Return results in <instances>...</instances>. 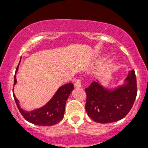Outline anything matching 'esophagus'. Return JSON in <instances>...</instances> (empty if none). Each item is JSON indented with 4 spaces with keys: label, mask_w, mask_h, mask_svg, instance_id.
<instances>
[{
    "label": "esophagus",
    "mask_w": 148,
    "mask_h": 148,
    "mask_svg": "<svg viewBox=\"0 0 148 148\" xmlns=\"http://www.w3.org/2000/svg\"><path fill=\"white\" fill-rule=\"evenodd\" d=\"M75 87H81L82 86V82H81V78H78L76 81H75V83L74 84Z\"/></svg>",
    "instance_id": "34e87169"
}]
</instances>
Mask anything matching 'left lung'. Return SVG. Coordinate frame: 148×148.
Masks as SVG:
<instances>
[{"label": "left lung", "mask_w": 148, "mask_h": 148, "mask_svg": "<svg viewBox=\"0 0 148 148\" xmlns=\"http://www.w3.org/2000/svg\"><path fill=\"white\" fill-rule=\"evenodd\" d=\"M126 84L114 90L104 88L92 82L85 89V109L89 117L99 123H110L122 119L130 112L137 95L136 78L134 70L129 72Z\"/></svg>", "instance_id": "obj_1"}]
</instances>
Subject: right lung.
Returning a JSON list of instances; mask_svg holds the SVG:
<instances>
[{
  "mask_svg": "<svg viewBox=\"0 0 148 148\" xmlns=\"http://www.w3.org/2000/svg\"><path fill=\"white\" fill-rule=\"evenodd\" d=\"M18 66L16 69L15 74L18 71ZM16 82V76L15 75L14 84H15ZM73 88L74 87L72 83H68L61 86L47 104H45L42 108L31 112L25 111L21 109L18 104V100L14 94L13 96L20 113L27 121L32 123L34 125H40V126H52L59 122L64 118L66 101Z\"/></svg>",
  "mask_w": 148,
  "mask_h": 148,
  "instance_id": "1",
  "label": "right lung"
}]
</instances>
